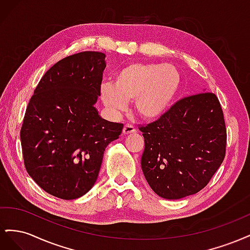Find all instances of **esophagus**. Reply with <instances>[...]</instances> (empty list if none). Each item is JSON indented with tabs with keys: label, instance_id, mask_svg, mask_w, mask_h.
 <instances>
[{
	"label": "esophagus",
	"instance_id": "obj_1",
	"mask_svg": "<svg viewBox=\"0 0 250 250\" xmlns=\"http://www.w3.org/2000/svg\"><path fill=\"white\" fill-rule=\"evenodd\" d=\"M137 131V129H135V127L131 124H125L124 127H123V134L126 135V134H130V133H133Z\"/></svg>",
	"mask_w": 250,
	"mask_h": 250
}]
</instances>
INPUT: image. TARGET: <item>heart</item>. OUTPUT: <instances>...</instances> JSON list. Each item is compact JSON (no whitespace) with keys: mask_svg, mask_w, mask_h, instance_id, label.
Segmentation results:
<instances>
[{"mask_svg":"<svg viewBox=\"0 0 250 250\" xmlns=\"http://www.w3.org/2000/svg\"><path fill=\"white\" fill-rule=\"evenodd\" d=\"M181 76L175 66L135 62L125 66L111 82L101 84L102 102L112 111L125 109L134 100V108L145 120L160 118L175 99Z\"/></svg>","mask_w":250,"mask_h":250,"instance_id":"obj_1","label":"heart"}]
</instances>
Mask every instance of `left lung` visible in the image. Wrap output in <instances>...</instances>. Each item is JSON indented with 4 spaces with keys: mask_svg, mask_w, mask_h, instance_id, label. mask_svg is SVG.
<instances>
[{
    "mask_svg": "<svg viewBox=\"0 0 250 250\" xmlns=\"http://www.w3.org/2000/svg\"><path fill=\"white\" fill-rule=\"evenodd\" d=\"M139 129L145 140L143 173L151 188L166 199L202 190L225 157V121L213 93L185 97Z\"/></svg>",
    "mask_w": 250,
    "mask_h": 250,
    "instance_id": "obj_1",
    "label": "left lung"
}]
</instances>
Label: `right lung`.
Returning a JSON list of instances; mask_svg holds the SVG:
<instances>
[{
  "label": "right lung",
  "instance_id": "1",
  "mask_svg": "<svg viewBox=\"0 0 250 250\" xmlns=\"http://www.w3.org/2000/svg\"><path fill=\"white\" fill-rule=\"evenodd\" d=\"M105 54L85 51L59 60L44 73L21 128L25 168L47 193L76 199L95 185L105 148L122 123L102 119L100 96Z\"/></svg>",
  "mask_w": 250,
  "mask_h": 250
}]
</instances>
